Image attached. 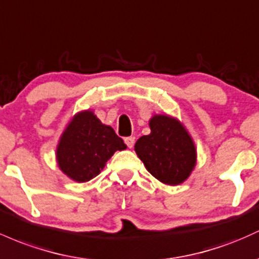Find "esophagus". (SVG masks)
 I'll return each instance as SVG.
<instances>
[{
	"mask_svg": "<svg viewBox=\"0 0 259 259\" xmlns=\"http://www.w3.org/2000/svg\"><path fill=\"white\" fill-rule=\"evenodd\" d=\"M124 143L126 144V146L129 147V149H132L135 144V138L134 136H127V138L124 139Z\"/></svg>",
	"mask_w": 259,
	"mask_h": 259,
	"instance_id": "esophagus-1",
	"label": "esophagus"
}]
</instances>
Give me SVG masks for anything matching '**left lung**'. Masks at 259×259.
Returning <instances> with one entry per match:
<instances>
[{
  "label": "left lung",
  "mask_w": 259,
  "mask_h": 259,
  "mask_svg": "<svg viewBox=\"0 0 259 259\" xmlns=\"http://www.w3.org/2000/svg\"><path fill=\"white\" fill-rule=\"evenodd\" d=\"M150 127L151 134L136 141V153L147 171L162 183L181 184L195 164L192 139L180 121L167 115L153 116Z\"/></svg>",
  "instance_id": "1"
}]
</instances>
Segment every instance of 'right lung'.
<instances>
[{
  "instance_id": "add662e5",
  "label": "right lung",
  "mask_w": 259,
  "mask_h": 259,
  "mask_svg": "<svg viewBox=\"0 0 259 259\" xmlns=\"http://www.w3.org/2000/svg\"><path fill=\"white\" fill-rule=\"evenodd\" d=\"M126 149L110 126L103 125L92 112L79 113L72 119L58 146L61 171L77 182L98 176L116 150Z\"/></svg>"
}]
</instances>
